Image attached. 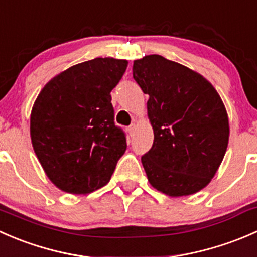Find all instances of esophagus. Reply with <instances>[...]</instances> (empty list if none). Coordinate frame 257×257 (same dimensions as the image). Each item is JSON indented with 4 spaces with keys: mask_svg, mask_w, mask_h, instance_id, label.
<instances>
[{
    "mask_svg": "<svg viewBox=\"0 0 257 257\" xmlns=\"http://www.w3.org/2000/svg\"><path fill=\"white\" fill-rule=\"evenodd\" d=\"M134 132H136V125H134V124H132L131 126H128V133L131 134V137H132L134 134Z\"/></svg>",
    "mask_w": 257,
    "mask_h": 257,
    "instance_id": "1",
    "label": "esophagus"
}]
</instances>
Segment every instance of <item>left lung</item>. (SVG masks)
Listing matches in <instances>:
<instances>
[{"label": "left lung", "mask_w": 257, "mask_h": 257, "mask_svg": "<svg viewBox=\"0 0 257 257\" xmlns=\"http://www.w3.org/2000/svg\"><path fill=\"white\" fill-rule=\"evenodd\" d=\"M154 132L142 157L148 181L179 198L205 188L216 174L229 143V118L211 83L183 64L158 54L133 63Z\"/></svg>", "instance_id": "8db88e82"}]
</instances>
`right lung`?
I'll return each mask as SVG.
<instances>
[{
    "instance_id": "obj_1",
    "label": "right lung",
    "mask_w": 257,
    "mask_h": 257,
    "mask_svg": "<svg viewBox=\"0 0 257 257\" xmlns=\"http://www.w3.org/2000/svg\"><path fill=\"white\" fill-rule=\"evenodd\" d=\"M128 61L94 58L53 77L31 112L33 150L62 191L89 194L109 183L125 153V134L114 124L110 92Z\"/></svg>"
}]
</instances>
